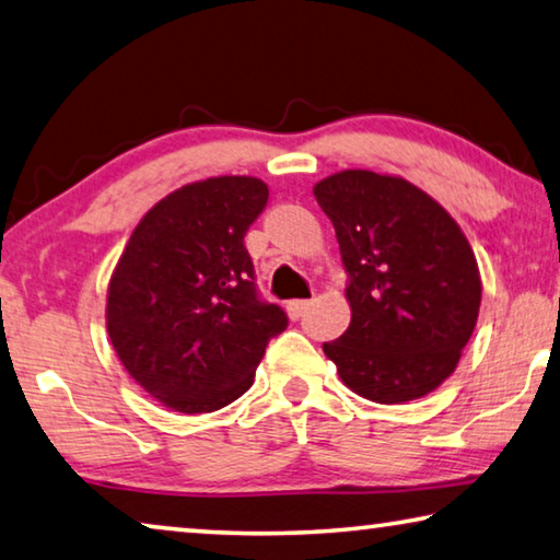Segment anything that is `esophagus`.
<instances>
[{"label":"esophagus","instance_id":"esophagus-1","mask_svg":"<svg viewBox=\"0 0 560 560\" xmlns=\"http://www.w3.org/2000/svg\"><path fill=\"white\" fill-rule=\"evenodd\" d=\"M308 306H312V301L294 299V301H289V304H287V312H289L291 318H299V316H304V312H306Z\"/></svg>","mask_w":560,"mask_h":560}]
</instances>
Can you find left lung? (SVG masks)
Wrapping results in <instances>:
<instances>
[{
    "instance_id": "1",
    "label": "left lung",
    "mask_w": 560,
    "mask_h": 560,
    "mask_svg": "<svg viewBox=\"0 0 560 560\" xmlns=\"http://www.w3.org/2000/svg\"><path fill=\"white\" fill-rule=\"evenodd\" d=\"M349 271L351 324L324 353L351 392L404 404L454 374L481 306L478 264L454 219L398 176L363 168L314 186Z\"/></svg>"
}]
</instances>
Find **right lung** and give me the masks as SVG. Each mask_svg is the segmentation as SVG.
I'll list each match as a JSON object with an SVG mask.
<instances>
[{
	"label": "right lung",
	"instance_id": "add662e5",
	"mask_svg": "<svg viewBox=\"0 0 560 560\" xmlns=\"http://www.w3.org/2000/svg\"><path fill=\"white\" fill-rule=\"evenodd\" d=\"M269 201L254 176H214L168 194L139 221L109 281L106 328L129 376L182 413H209L254 384L289 326L256 287L244 246Z\"/></svg>",
	"mask_w": 560,
	"mask_h": 560
}]
</instances>
